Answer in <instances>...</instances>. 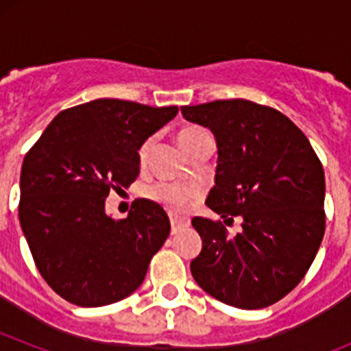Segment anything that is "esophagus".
Returning a JSON list of instances; mask_svg holds the SVG:
<instances>
[{"label": "esophagus", "instance_id": "obj_1", "mask_svg": "<svg viewBox=\"0 0 351 351\" xmlns=\"http://www.w3.org/2000/svg\"><path fill=\"white\" fill-rule=\"evenodd\" d=\"M170 226H172V234H178L181 228L190 226V219L182 218V216H176V214H170Z\"/></svg>", "mask_w": 351, "mask_h": 351}]
</instances>
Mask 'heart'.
I'll use <instances>...</instances> for the list:
<instances>
[{"label": "heart", "mask_w": 351, "mask_h": 351, "mask_svg": "<svg viewBox=\"0 0 351 351\" xmlns=\"http://www.w3.org/2000/svg\"><path fill=\"white\" fill-rule=\"evenodd\" d=\"M209 133L204 128H198V126H188V128H182L179 132L178 138L179 144L184 151L191 147L193 144H197L200 138H204ZM149 151V142H145L141 147V160H144L147 156ZM202 195V190L198 188L197 184H181V182H158V184L151 186L147 190V197L151 200H154L156 204L165 207L170 213L182 214L186 210H190L191 206L197 202L198 198Z\"/></svg>", "instance_id": "b5f03b06"}]
</instances>
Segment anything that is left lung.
<instances>
[{
	"label": "left lung",
	"mask_w": 351,
	"mask_h": 351,
	"mask_svg": "<svg viewBox=\"0 0 351 351\" xmlns=\"http://www.w3.org/2000/svg\"><path fill=\"white\" fill-rule=\"evenodd\" d=\"M186 121L209 128L218 165L206 204L225 223L193 218L202 251L190 269L198 287L241 309L267 308L290 293L311 267L325 232V176L302 132L276 108L247 100L181 107Z\"/></svg>",
	"instance_id": "obj_1"
}]
</instances>
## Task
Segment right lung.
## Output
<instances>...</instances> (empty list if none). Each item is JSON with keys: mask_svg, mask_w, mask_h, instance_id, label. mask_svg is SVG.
Segmentation results:
<instances>
[{"mask_svg": "<svg viewBox=\"0 0 351 351\" xmlns=\"http://www.w3.org/2000/svg\"><path fill=\"white\" fill-rule=\"evenodd\" d=\"M179 112L100 98L60 112L21 170L19 219L49 287L82 308L125 299L142 285L170 234L160 204L138 198L125 219L105 213L110 190L141 172L138 151Z\"/></svg>", "mask_w": 351, "mask_h": 351, "instance_id": "right-lung-1", "label": "right lung"}]
</instances>
